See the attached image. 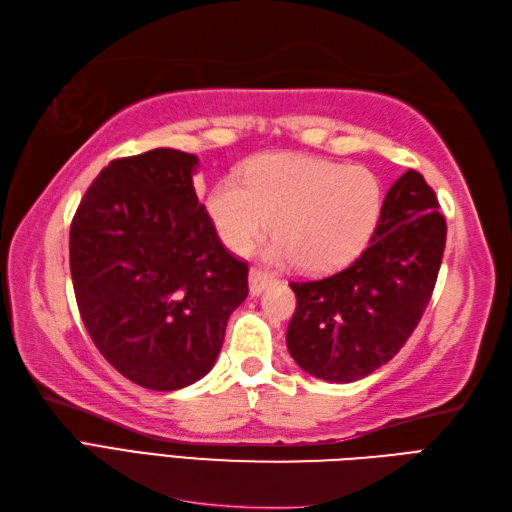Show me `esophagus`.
<instances>
[{"label":"esophagus","mask_w":512,"mask_h":512,"mask_svg":"<svg viewBox=\"0 0 512 512\" xmlns=\"http://www.w3.org/2000/svg\"><path fill=\"white\" fill-rule=\"evenodd\" d=\"M271 284H276V278H273L271 273H267L263 269L249 271V293H252L254 297L263 293L265 289H269Z\"/></svg>","instance_id":"obj_1"}]
</instances>
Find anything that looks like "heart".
Masks as SVG:
<instances>
[{
    "instance_id": "b5f03b06",
    "label": "heart",
    "mask_w": 512,
    "mask_h": 512,
    "mask_svg": "<svg viewBox=\"0 0 512 512\" xmlns=\"http://www.w3.org/2000/svg\"><path fill=\"white\" fill-rule=\"evenodd\" d=\"M208 210L234 252H245L271 228L269 258L293 256L297 267L319 271L347 263L367 245L380 219L382 186L365 167L273 154L247 165L241 182L221 180Z\"/></svg>"
}]
</instances>
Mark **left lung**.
<instances>
[{"mask_svg":"<svg viewBox=\"0 0 512 512\" xmlns=\"http://www.w3.org/2000/svg\"><path fill=\"white\" fill-rule=\"evenodd\" d=\"M445 217L421 173L408 169L384 197L378 228L352 265L295 280L286 347L306 373L356 382L402 350L426 313L445 249Z\"/></svg>","mask_w":512,"mask_h":512,"instance_id":"obj_1","label":"left lung"}]
</instances>
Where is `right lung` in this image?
I'll return each instance as SVG.
<instances>
[{
  "label": "right lung",
  "instance_id": "1",
  "mask_svg": "<svg viewBox=\"0 0 512 512\" xmlns=\"http://www.w3.org/2000/svg\"><path fill=\"white\" fill-rule=\"evenodd\" d=\"M197 156L158 147L117 158L71 221L80 317L121 376L152 391L204 378L247 297V263L221 245L199 204Z\"/></svg>",
  "mask_w": 512,
  "mask_h": 512
}]
</instances>
